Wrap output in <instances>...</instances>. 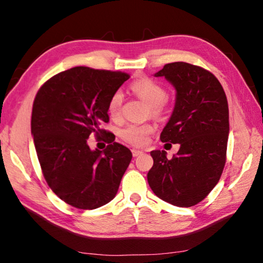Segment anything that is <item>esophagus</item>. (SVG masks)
I'll list each match as a JSON object with an SVG mask.
<instances>
[{
    "mask_svg": "<svg viewBox=\"0 0 263 263\" xmlns=\"http://www.w3.org/2000/svg\"><path fill=\"white\" fill-rule=\"evenodd\" d=\"M142 153H144V152H142V151H140V149H136V148L132 149V155H133V157H135V158L139 157V155H141Z\"/></svg>",
    "mask_w": 263,
    "mask_h": 263,
    "instance_id": "esophagus-1",
    "label": "esophagus"
}]
</instances>
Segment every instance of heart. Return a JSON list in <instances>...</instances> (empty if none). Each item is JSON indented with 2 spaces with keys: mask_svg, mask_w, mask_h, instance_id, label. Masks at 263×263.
I'll list each match as a JSON object with an SVG mask.
<instances>
[{
  "mask_svg": "<svg viewBox=\"0 0 263 263\" xmlns=\"http://www.w3.org/2000/svg\"><path fill=\"white\" fill-rule=\"evenodd\" d=\"M131 89L135 94L144 100L149 105L151 115L161 116L166 109L167 89L161 83L152 79L145 78L137 80L131 84ZM124 103V94L121 90H116L108 101V114L112 119L122 117V108ZM154 131L152 124H128L119 131V136L123 140L135 146L144 145L147 137Z\"/></svg>",
  "mask_w": 263,
  "mask_h": 263,
  "instance_id": "b5f03b06",
  "label": "heart"
}]
</instances>
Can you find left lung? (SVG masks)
<instances>
[{
	"instance_id": "obj_1",
	"label": "left lung",
	"mask_w": 263,
	"mask_h": 263,
	"mask_svg": "<svg viewBox=\"0 0 263 263\" xmlns=\"http://www.w3.org/2000/svg\"><path fill=\"white\" fill-rule=\"evenodd\" d=\"M154 75L164 77L176 90L174 110L160 139L180 144V149L172 159H167L166 151H152L154 163L147 181L162 201L189 208L210 194L224 169L228 99L215 75L199 66L172 62Z\"/></svg>"
}]
</instances>
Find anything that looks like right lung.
<instances>
[{"instance_id": "add662e5", "label": "right lung", "mask_w": 263, "mask_h": 263, "mask_svg": "<svg viewBox=\"0 0 263 263\" xmlns=\"http://www.w3.org/2000/svg\"><path fill=\"white\" fill-rule=\"evenodd\" d=\"M128 78L79 66L47 80L35 95L31 133L43 175L53 193L74 208L92 210L114 199L131 162V151L101 128L109 122L110 96ZM92 134L105 135V150L88 148Z\"/></svg>"}]
</instances>
